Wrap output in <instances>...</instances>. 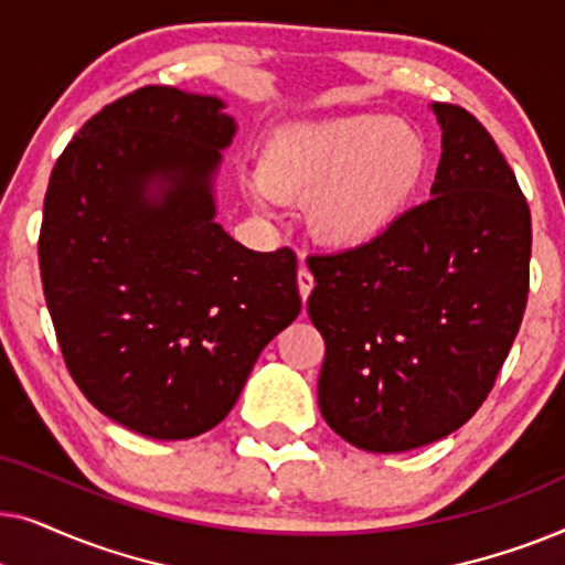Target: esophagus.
Returning a JSON list of instances; mask_svg holds the SVG:
<instances>
[{
    "mask_svg": "<svg viewBox=\"0 0 565 565\" xmlns=\"http://www.w3.org/2000/svg\"><path fill=\"white\" fill-rule=\"evenodd\" d=\"M311 290H313V275H311V269L306 267V262H300L298 292H300V298H303V303L308 300V296H311Z\"/></svg>",
    "mask_w": 565,
    "mask_h": 565,
    "instance_id": "obj_1",
    "label": "esophagus"
}]
</instances>
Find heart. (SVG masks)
Instances as JSON below:
<instances>
[{
    "instance_id": "1",
    "label": "heart",
    "mask_w": 565,
    "mask_h": 565,
    "mask_svg": "<svg viewBox=\"0 0 565 565\" xmlns=\"http://www.w3.org/2000/svg\"><path fill=\"white\" fill-rule=\"evenodd\" d=\"M431 146L391 115H350L277 128L259 153L254 205L308 203L311 236L331 252L383 242L429 180Z\"/></svg>"
}]
</instances>
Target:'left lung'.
Instances as JSON below:
<instances>
[{"label": "left lung", "instance_id": "8db88e82", "mask_svg": "<svg viewBox=\"0 0 565 565\" xmlns=\"http://www.w3.org/2000/svg\"><path fill=\"white\" fill-rule=\"evenodd\" d=\"M443 157L431 200L383 242L308 259V316L327 344L319 408L367 452L460 429L493 388L530 290V207L481 122L431 103Z\"/></svg>", "mask_w": 565, "mask_h": 565}]
</instances>
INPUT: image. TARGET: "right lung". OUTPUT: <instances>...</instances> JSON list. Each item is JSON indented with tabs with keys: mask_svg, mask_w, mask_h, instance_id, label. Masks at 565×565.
I'll list each match as a JSON object with an SVG mask.
<instances>
[{
	"mask_svg": "<svg viewBox=\"0 0 565 565\" xmlns=\"http://www.w3.org/2000/svg\"><path fill=\"white\" fill-rule=\"evenodd\" d=\"M226 103L141 87L82 126L51 172L41 277L66 367L107 419L190 439L234 408L259 352L300 313L296 254L215 223L236 136Z\"/></svg>",
	"mask_w": 565,
	"mask_h": 565,
	"instance_id": "right-lung-1",
	"label": "right lung"
}]
</instances>
